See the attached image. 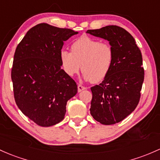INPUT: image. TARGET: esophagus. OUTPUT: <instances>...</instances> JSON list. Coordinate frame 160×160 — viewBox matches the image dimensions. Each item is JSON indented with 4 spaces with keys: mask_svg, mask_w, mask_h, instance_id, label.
<instances>
[{
    "mask_svg": "<svg viewBox=\"0 0 160 160\" xmlns=\"http://www.w3.org/2000/svg\"><path fill=\"white\" fill-rule=\"evenodd\" d=\"M85 89H86V88L85 86H83V85H78V92H81L82 91L85 90Z\"/></svg>",
    "mask_w": 160,
    "mask_h": 160,
    "instance_id": "34e87169",
    "label": "esophagus"
}]
</instances>
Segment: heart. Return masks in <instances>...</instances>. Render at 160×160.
I'll list each match as a JSON object with an SVG mask.
<instances>
[{
  "instance_id": "1",
  "label": "heart",
  "mask_w": 160,
  "mask_h": 160,
  "mask_svg": "<svg viewBox=\"0 0 160 160\" xmlns=\"http://www.w3.org/2000/svg\"><path fill=\"white\" fill-rule=\"evenodd\" d=\"M72 52L62 49L60 61L68 76L79 72L85 79L93 83L102 82L111 71L114 62V50L110 44L88 37H80L72 42Z\"/></svg>"
}]
</instances>
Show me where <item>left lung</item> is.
Here are the masks:
<instances>
[{
	"mask_svg": "<svg viewBox=\"0 0 160 160\" xmlns=\"http://www.w3.org/2000/svg\"><path fill=\"white\" fill-rule=\"evenodd\" d=\"M86 32L108 40L114 50L110 72L102 83L91 88L90 113L101 124H114L131 114L140 101L144 80L141 52L130 33L118 26Z\"/></svg>",
	"mask_w": 160,
	"mask_h": 160,
	"instance_id": "8db88e82",
	"label": "left lung"
}]
</instances>
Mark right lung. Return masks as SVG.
<instances>
[{"instance_id":"1","label":"right lung","mask_w":160,"mask_h":160,"mask_svg":"<svg viewBox=\"0 0 160 160\" xmlns=\"http://www.w3.org/2000/svg\"><path fill=\"white\" fill-rule=\"evenodd\" d=\"M78 32L42 23L32 27L18 44L11 78L16 104L41 127L64 119L67 101L78 92L75 82L62 69L63 44Z\"/></svg>"}]
</instances>
